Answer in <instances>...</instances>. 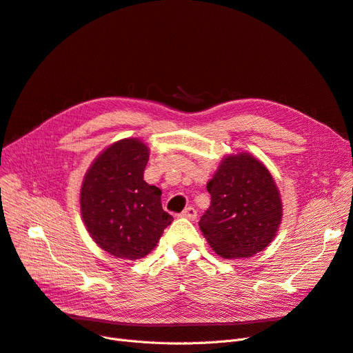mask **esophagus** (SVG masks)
<instances>
[{
  "instance_id": "esophagus-1",
  "label": "esophagus",
  "mask_w": 353,
  "mask_h": 353,
  "mask_svg": "<svg viewBox=\"0 0 353 353\" xmlns=\"http://www.w3.org/2000/svg\"><path fill=\"white\" fill-rule=\"evenodd\" d=\"M196 210H194V208H192V206H189V208H186V210L180 214V216H183V218H188V219H194L196 218Z\"/></svg>"
}]
</instances>
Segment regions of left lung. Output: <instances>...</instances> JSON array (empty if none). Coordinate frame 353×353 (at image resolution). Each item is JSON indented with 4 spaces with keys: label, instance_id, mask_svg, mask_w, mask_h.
Returning <instances> with one entry per match:
<instances>
[{
    "label": "left lung",
    "instance_id": "left-lung-1",
    "mask_svg": "<svg viewBox=\"0 0 353 353\" xmlns=\"http://www.w3.org/2000/svg\"><path fill=\"white\" fill-rule=\"evenodd\" d=\"M206 189L211 206L199 227L216 254L250 257L275 239L282 219L281 194L256 157L249 152L224 157Z\"/></svg>",
    "mask_w": 353,
    "mask_h": 353
}]
</instances>
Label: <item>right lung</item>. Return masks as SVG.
Instances as JSON below:
<instances>
[{"label": "right lung", "mask_w": 353, "mask_h": 353, "mask_svg": "<svg viewBox=\"0 0 353 353\" xmlns=\"http://www.w3.org/2000/svg\"><path fill=\"white\" fill-rule=\"evenodd\" d=\"M150 150L125 138L104 150L83 180L81 216L91 239L119 259L145 257L173 216L161 206V190L143 180Z\"/></svg>", "instance_id": "add662e5"}]
</instances>
